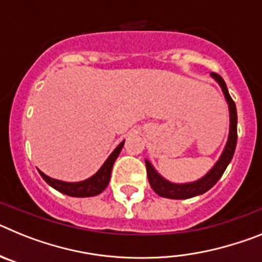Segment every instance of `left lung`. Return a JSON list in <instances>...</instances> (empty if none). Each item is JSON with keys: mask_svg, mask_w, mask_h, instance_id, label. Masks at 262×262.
<instances>
[{"mask_svg": "<svg viewBox=\"0 0 262 262\" xmlns=\"http://www.w3.org/2000/svg\"><path fill=\"white\" fill-rule=\"evenodd\" d=\"M211 76L222 86L227 102H228V106H230V136H228V142H227L226 148H224L221 159L215 164L214 168L205 177L201 178V180H198L195 182H191V184L178 185L166 181V180H164L155 170L154 166L149 164V161H145L148 181H149V185H151V187L155 190V193L159 194L160 196L170 198V200H186V198H191V196L206 193V191L210 190L219 181V178L223 176L227 165L232 160L233 154H235L236 142H237V113H236V105L233 102V99L231 98L230 93H228V89H227V85L223 78L217 75V73H214V72L211 73Z\"/></svg>", "mask_w": 262, "mask_h": 262, "instance_id": "8db88e82", "label": "left lung"}]
</instances>
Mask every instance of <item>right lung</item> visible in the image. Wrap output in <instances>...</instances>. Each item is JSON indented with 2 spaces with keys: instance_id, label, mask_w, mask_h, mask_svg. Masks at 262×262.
<instances>
[{
  "instance_id": "1",
  "label": "right lung",
  "mask_w": 262,
  "mask_h": 262,
  "mask_svg": "<svg viewBox=\"0 0 262 262\" xmlns=\"http://www.w3.org/2000/svg\"><path fill=\"white\" fill-rule=\"evenodd\" d=\"M124 142L120 143L117 148L114 149V152L108 156V159L106 160L105 164L101 166L98 172L93 176V177L88 178L85 181L81 182H64L59 181V180H55V178H51L48 176H46L45 173H40V176L43 177L46 182L48 185L56 189L57 191L62 194H67L69 196H93L97 195V194L102 193L106 189V186L108 185V181H110V176H111V169H113V165H114L115 160H117L118 155L120 154L122 148H123Z\"/></svg>"
}]
</instances>
